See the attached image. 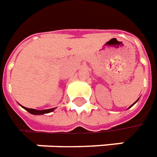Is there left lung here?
<instances>
[{"label": "left lung", "instance_id": "8db88e82", "mask_svg": "<svg viewBox=\"0 0 157 157\" xmlns=\"http://www.w3.org/2000/svg\"><path fill=\"white\" fill-rule=\"evenodd\" d=\"M137 101H138V100H137ZM137 101H136V102H137ZM135 103H134V104H135ZM134 104H133V105H134ZM133 105L130 106V107H129V108H131V107H132V106H133Z\"/></svg>", "mask_w": 157, "mask_h": 157}]
</instances>
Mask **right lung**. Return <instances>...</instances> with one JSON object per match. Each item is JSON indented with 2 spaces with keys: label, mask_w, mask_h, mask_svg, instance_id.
Wrapping results in <instances>:
<instances>
[{
  "label": "right lung",
  "mask_w": 157,
  "mask_h": 157,
  "mask_svg": "<svg viewBox=\"0 0 157 157\" xmlns=\"http://www.w3.org/2000/svg\"><path fill=\"white\" fill-rule=\"evenodd\" d=\"M22 108L27 110L29 113L31 114H34V115H41V114H44V113H48L53 112L55 110V108L54 109H44V110H37V109H28V108H25L22 106Z\"/></svg>",
  "instance_id": "add662e5"
}]
</instances>
